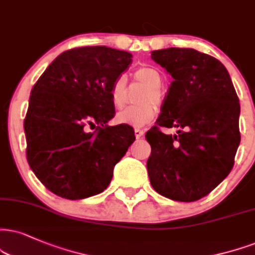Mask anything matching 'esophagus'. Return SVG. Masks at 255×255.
<instances>
[{
    "instance_id": "obj_1",
    "label": "esophagus",
    "mask_w": 255,
    "mask_h": 255,
    "mask_svg": "<svg viewBox=\"0 0 255 255\" xmlns=\"http://www.w3.org/2000/svg\"><path fill=\"white\" fill-rule=\"evenodd\" d=\"M134 136H136L137 139H139L144 136V131L140 130V128H134Z\"/></svg>"
}]
</instances>
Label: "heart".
<instances>
[{
  "label": "heart",
  "mask_w": 255,
  "mask_h": 255,
  "mask_svg": "<svg viewBox=\"0 0 255 255\" xmlns=\"http://www.w3.org/2000/svg\"><path fill=\"white\" fill-rule=\"evenodd\" d=\"M134 79L147 86L145 91L139 98V102H145L139 105L128 106L116 115L115 121L117 124L132 125V127H143L150 123L155 117V106L150 100L155 103L161 102V93L159 87L162 86L163 78L158 70L151 66H143L134 72ZM128 79L125 75L119 77L113 81L111 89H110V99L111 104L116 109H121L125 104V94H127Z\"/></svg>",
  "instance_id": "obj_1"
}]
</instances>
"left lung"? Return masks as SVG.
Wrapping results in <instances>:
<instances>
[{"label": "left lung", "mask_w": 255, "mask_h": 255, "mask_svg": "<svg viewBox=\"0 0 255 255\" xmlns=\"http://www.w3.org/2000/svg\"><path fill=\"white\" fill-rule=\"evenodd\" d=\"M151 59L174 79L156 124L179 130L174 136L158 127L147 131V174L158 194L193 202L218 187L233 168L240 144L239 98L228 71L213 56L171 47L151 52Z\"/></svg>", "instance_id": "obj_1"}]
</instances>
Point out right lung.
I'll use <instances>...</instances> for the list:
<instances>
[{
	"instance_id": "right-lung-1",
	"label": "right lung",
	"mask_w": 255,
	"mask_h": 255,
	"mask_svg": "<svg viewBox=\"0 0 255 255\" xmlns=\"http://www.w3.org/2000/svg\"><path fill=\"white\" fill-rule=\"evenodd\" d=\"M131 58L105 46L70 49L31 89L23 124L27 159L41 183L58 196L81 200L102 193L136 139L131 127L106 125L115 117L110 89ZM92 126L96 131L90 133Z\"/></svg>"
}]
</instances>
